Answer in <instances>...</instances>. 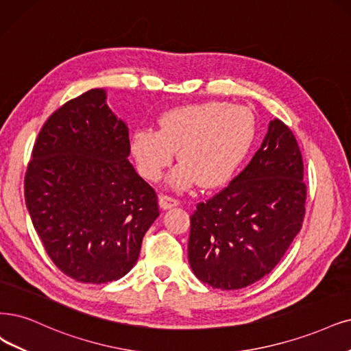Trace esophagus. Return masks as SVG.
I'll return each instance as SVG.
<instances>
[{"label":"esophagus","mask_w":351,"mask_h":351,"mask_svg":"<svg viewBox=\"0 0 351 351\" xmlns=\"http://www.w3.org/2000/svg\"><path fill=\"white\" fill-rule=\"evenodd\" d=\"M178 205H179V202L176 199L167 197V195H162L159 198V206L162 210H171V208H173V206H178Z\"/></svg>","instance_id":"obj_1"}]
</instances>
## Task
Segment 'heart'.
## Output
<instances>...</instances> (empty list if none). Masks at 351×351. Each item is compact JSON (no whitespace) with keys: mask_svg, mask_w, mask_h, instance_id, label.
Masks as SVG:
<instances>
[{"mask_svg":"<svg viewBox=\"0 0 351 351\" xmlns=\"http://www.w3.org/2000/svg\"><path fill=\"white\" fill-rule=\"evenodd\" d=\"M158 132L138 128L132 134L130 152L138 172L156 182L172 165L178 150L182 160L167 185L185 191L201 182L215 189L228 184L247 158L256 138L253 112L223 101H204L165 111Z\"/></svg>","mask_w":351,"mask_h":351,"instance_id":"b5f03b06","label":"heart"}]
</instances>
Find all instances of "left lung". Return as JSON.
Returning a JSON list of instances; mask_svg holds the SVG:
<instances>
[{
    "instance_id": "obj_1",
    "label": "left lung",
    "mask_w": 351,
    "mask_h": 351,
    "mask_svg": "<svg viewBox=\"0 0 351 351\" xmlns=\"http://www.w3.org/2000/svg\"><path fill=\"white\" fill-rule=\"evenodd\" d=\"M302 179L293 133L280 120H271L244 171L192 214L188 258L193 275L230 291L270 274L302 227Z\"/></svg>"
}]
</instances>
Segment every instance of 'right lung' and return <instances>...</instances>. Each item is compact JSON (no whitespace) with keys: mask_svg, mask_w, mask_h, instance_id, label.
<instances>
[{"mask_svg":"<svg viewBox=\"0 0 351 351\" xmlns=\"http://www.w3.org/2000/svg\"><path fill=\"white\" fill-rule=\"evenodd\" d=\"M128 154V127L101 88L51 114L34 143L25 206L51 262L77 282L125 276L159 217L156 192Z\"/></svg>","mask_w":351,"mask_h":351,"instance_id":"obj_1","label":"right lung"}]
</instances>
